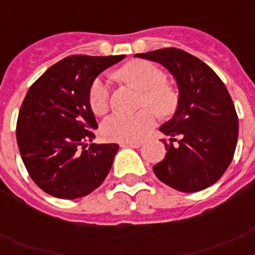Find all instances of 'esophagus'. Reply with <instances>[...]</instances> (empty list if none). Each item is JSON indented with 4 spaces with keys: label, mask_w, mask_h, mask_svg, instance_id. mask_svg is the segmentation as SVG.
<instances>
[{
    "label": "esophagus",
    "mask_w": 255,
    "mask_h": 255,
    "mask_svg": "<svg viewBox=\"0 0 255 255\" xmlns=\"http://www.w3.org/2000/svg\"><path fill=\"white\" fill-rule=\"evenodd\" d=\"M141 144L140 143H120L122 148H139Z\"/></svg>",
    "instance_id": "obj_1"
}]
</instances>
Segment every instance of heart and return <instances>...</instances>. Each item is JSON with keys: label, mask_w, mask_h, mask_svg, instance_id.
Here are the masks:
<instances>
[{"label": "heart", "mask_w": 255, "mask_h": 255, "mask_svg": "<svg viewBox=\"0 0 255 255\" xmlns=\"http://www.w3.org/2000/svg\"><path fill=\"white\" fill-rule=\"evenodd\" d=\"M120 78L143 91L141 106L154 108L159 115H169L176 106V95L168 87L167 77L151 62L133 61L119 70ZM110 86L104 78L94 79L88 88V103L92 112L103 115L108 110ZM155 112L144 108L135 115L114 114L102 124V135L110 141L136 143L143 139L148 129L155 124Z\"/></svg>", "instance_id": "b5f03b06"}]
</instances>
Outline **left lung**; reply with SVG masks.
<instances>
[{
  "mask_svg": "<svg viewBox=\"0 0 255 255\" xmlns=\"http://www.w3.org/2000/svg\"><path fill=\"white\" fill-rule=\"evenodd\" d=\"M135 57L161 63L178 87L176 112L160 127L170 143L164 140L167 155L153 167L156 177L186 193L213 185L232 163L238 139L237 112L224 82L184 50L167 47Z\"/></svg>",
  "mask_w": 255,
  "mask_h": 255,
  "instance_id": "obj_1",
  "label": "left lung"
}]
</instances>
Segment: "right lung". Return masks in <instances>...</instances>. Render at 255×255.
Instances as JSON below:
<instances>
[{
	"instance_id": "add662e5",
	"label": "right lung",
	"mask_w": 255,
	"mask_h": 255,
	"mask_svg": "<svg viewBox=\"0 0 255 255\" xmlns=\"http://www.w3.org/2000/svg\"><path fill=\"white\" fill-rule=\"evenodd\" d=\"M126 55H71L47 69L26 94L17 143L33 181L50 196L83 197L107 177L118 144H90L98 128L88 103L92 81Z\"/></svg>"
}]
</instances>
